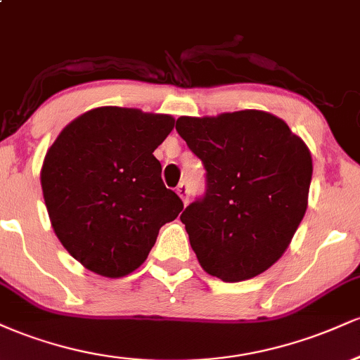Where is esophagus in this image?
Masks as SVG:
<instances>
[{"mask_svg": "<svg viewBox=\"0 0 360 360\" xmlns=\"http://www.w3.org/2000/svg\"><path fill=\"white\" fill-rule=\"evenodd\" d=\"M177 194H179V198L181 200L184 201V205L188 203L189 201V186H188V183H181L179 186H177Z\"/></svg>", "mask_w": 360, "mask_h": 360, "instance_id": "obj_1", "label": "esophagus"}]
</instances>
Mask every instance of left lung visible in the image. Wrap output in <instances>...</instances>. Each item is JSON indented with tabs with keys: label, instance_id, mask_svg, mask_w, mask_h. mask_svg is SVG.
<instances>
[{
	"label": "left lung",
	"instance_id": "8db88e82",
	"mask_svg": "<svg viewBox=\"0 0 360 360\" xmlns=\"http://www.w3.org/2000/svg\"><path fill=\"white\" fill-rule=\"evenodd\" d=\"M176 130L201 159L206 191L181 214L201 267L225 283L278 262L308 206V147L283 120L259 110L181 117Z\"/></svg>",
	"mask_w": 360,
	"mask_h": 360
}]
</instances>
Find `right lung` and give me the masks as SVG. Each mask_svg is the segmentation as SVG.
<instances>
[{"label":"right lung","mask_w":360,"mask_h":360,"mask_svg":"<svg viewBox=\"0 0 360 360\" xmlns=\"http://www.w3.org/2000/svg\"><path fill=\"white\" fill-rule=\"evenodd\" d=\"M172 128L169 115L103 106L69 123L47 150L40 183L53 232L86 269L130 274L181 213L154 157Z\"/></svg>","instance_id":"right-lung-1"}]
</instances>
